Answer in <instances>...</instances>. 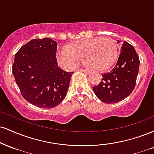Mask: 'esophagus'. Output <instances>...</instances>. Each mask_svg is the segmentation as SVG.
<instances>
[{
	"label": "esophagus",
	"mask_w": 154,
	"mask_h": 154,
	"mask_svg": "<svg viewBox=\"0 0 154 154\" xmlns=\"http://www.w3.org/2000/svg\"><path fill=\"white\" fill-rule=\"evenodd\" d=\"M79 70L81 72H85V73H86V74H90V72H91V71H89L88 69H79Z\"/></svg>",
	"instance_id": "1"
}]
</instances>
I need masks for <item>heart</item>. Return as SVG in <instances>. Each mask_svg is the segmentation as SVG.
<instances>
[{"label": "heart", "mask_w": 154, "mask_h": 154, "mask_svg": "<svg viewBox=\"0 0 154 154\" xmlns=\"http://www.w3.org/2000/svg\"><path fill=\"white\" fill-rule=\"evenodd\" d=\"M117 48L109 38H96L77 40L57 53L58 62L64 69H72L81 59L96 71H105L116 61Z\"/></svg>", "instance_id": "obj_1"}]
</instances>
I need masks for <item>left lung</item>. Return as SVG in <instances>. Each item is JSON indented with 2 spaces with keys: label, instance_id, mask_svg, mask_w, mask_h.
Returning <instances> with one entry per match:
<instances>
[{
  "label": "left lung",
  "instance_id": "left-lung-1",
  "mask_svg": "<svg viewBox=\"0 0 154 154\" xmlns=\"http://www.w3.org/2000/svg\"><path fill=\"white\" fill-rule=\"evenodd\" d=\"M119 43V40H116ZM117 61L112 69L102 74V79L93 87L95 95L106 103H114L126 98L133 91L138 75L140 60L135 49L124 41Z\"/></svg>",
  "mask_w": 154,
  "mask_h": 154
}]
</instances>
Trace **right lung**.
Masks as SVG:
<instances>
[{"label":"right lung","mask_w":154,"mask_h":154,"mask_svg":"<svg viewBox=\"0 0 154 154\" xmlns=\"http://www.w3.org/2000/svg\"><path fill=\"white\" fill-rule=\"evenodd\" d=\"M57 43L51 38L33 39L15 55L12 72L23 98L40 108H54L66 97L73 72L56 61Z\"/></svg>","instance_id":"add662e5"}]
</instances>
